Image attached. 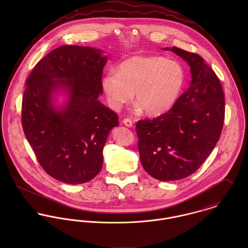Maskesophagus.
I'll list each match as a JSON object with an SVG mask.
<instances>
[{"mask_svg": "<svg viewBox=\"0 0 248 248\" xmlns=\"http://www.w3.org/2000/svg\"><path fill=\"white\" fill-rule=\"evenodd\" d=\"M123 124H124L126 127H128V128L133 127V121H132L131 119H129V118H125V119L123 120Z\"/></svg>", "mask_w": 248, "mask_h": 248, "instance_id": "obj_1", "label": "esophagus"}]
</instances>
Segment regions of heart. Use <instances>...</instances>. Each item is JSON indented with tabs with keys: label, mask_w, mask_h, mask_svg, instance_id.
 <instances>
[{
	"label": "heart",
	"mask_w": 248,
	"mask_h": 248,
	"mask_svg": "<svg viewBox=\"0 0 248 248\" xmlns=\"http://www.w3.org/2000/svg\"><path fill=\"white\" fill-rule=\"evenodd\" d=\"M186 81L183 67L158 55H134L102 77L108 105L118 110L133 97L137 108L149 115L169 110L177 102Z\"/></svg>",
	"instance_id": "b5f03b06"
}]
</instances>
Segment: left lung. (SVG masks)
Segmentation results:
<instances>
[{"label":"left lung","instance_id":"obj_1","mask_svg":"<svg viewBox=\"0 0 248 248\" xmlns=\"http://www.w3.org/2000/svg\"><path fill=\"white\" fill-rule=\"evenodd\" d=\"M186 61L192 80L167 112L137 123L142 166L161 181L195 173L218 141L224 120L220 82L203 58L173 46L164 47Z\"/></svg>","mask_w":248,"mask_h":248}]
</instances>
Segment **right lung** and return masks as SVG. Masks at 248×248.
Wrapping results in <instances>:
<instances>
[{"instance_id":"add662e5","label":"right lung","mask_w":248,"mask_h":248,"mask_svg":"<svg viewBox=\"0 0 248 248\" xmlns=\"http://www.w3.org/2000/svg\"><path fill=\"white\" fill-rule=\"evenodd\" d=\"M98 48L62 46L36 64L26 82L22 125L43 169L68 183L90 181L101 170L103 148L117 114L99 100L108 57ZM65 94L57 107L55 96Z\"/></svg>"}]
</instances>
